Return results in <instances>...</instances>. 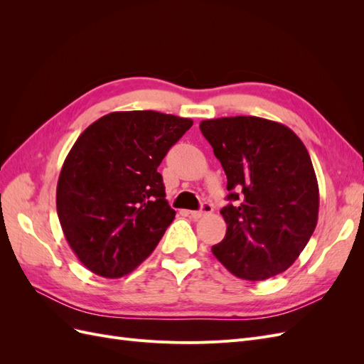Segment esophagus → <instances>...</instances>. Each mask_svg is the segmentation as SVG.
<instances>
[{
  "mask_svg": "<svg viewBox=\"0 0 364 364\" xmlns=\"http://www.w3.org/2000/svg\"><path fill=\"white\" fill-rule=\"evenodd\" d=\"M211 213H213V206L209 205V203H203L200 211H190L188 214H190V217H191L193 220H199V218H202L203 215L211 214Z\"/></svg>",
  "mask_w": 364,
  "mask_h": 364,
  "instance_id": "34e87169",
  "label": "esophagus"
}]
</instances>
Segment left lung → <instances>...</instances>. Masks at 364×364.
Wrapping results in <instances>:
<instances>
[{
  "mask_svg": "<svg viewBox=\"0 0 364 364\" xmlns=\"http://www.w3.org/2000/svg\"><path fill=\"white\" fill-rule=\"evenodd\" d=\"M200 130L226 173L230 202L220 211L228 228L214 257L241 279L277 277L317 225L318 185L308 150L291 129L259 117L203 119Z\"/></svg>",
  "mask_w": 364,
  "mask_h": 364,
  "instance_id": "8db88e82",
  "label": "left lung"
}]
</instances>
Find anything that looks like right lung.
I'll return each mask as SVG.
<instances>
[{"mask_svg": "<svg viewBox=\"0 0 364 364\" xmlns=\"http://www.w3.org/2000/svg\"><path fill=\"white\" fill-rule=\"evenodd\" d=\"M191 126L156 111L111 112L77 138L59 174L56 208L86 269L121 278L155 250L176 215L158 167Z\"/></svg>", "mask_w": 364, "mask_h": 364, "instance_id": "obj_1", "label": "right lung"}]
</instances>
